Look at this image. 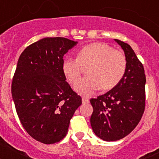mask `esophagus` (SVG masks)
I'll list each match as a JSON object with an SVG mask.
<instances>
[{
  "label": "esophagus",
  "instance_id": "esophagus-1",
  "mask_svg": "<svg viewBox=\"0 0 159 159\" xmlns=\"http://www.w3.org/2000/svg\"><path fill=\"white\" fill-rule=\"evenodd\" d=\"M82 102H83V103H87V102H89V99H88V98H87V97H83Z\"/></svg>",
  "mask_w": 159,
  "mask_h": 159
}]
</instances>
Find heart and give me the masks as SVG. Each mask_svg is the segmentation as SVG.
Here are the masks:
<instances>
[{
  "label": "heart",
  "instance_id": "obj_1",
  "mask_svg": "<svg viewBox=\"0 0 159 159\" xmlns=\"http://www.w3.org/2000/svg\"><path fill=\"white\" fill-rule=\"evenodd\" d=\"M88 66V75L80 79L74 90L83 95H91L99 88L110 90L121 81L127 68V60L122 52L106 43H92L79 50L77 58L63 60L62 71L70 83H75L82 67Z\"/></svg>",
  "mask_w": 159,
  "mask_h": 159
}]
</instances>
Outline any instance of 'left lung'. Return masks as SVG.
<instances>
[{
    "label": "left lung",
    "instance_id": "8db88e82",
    "mask_svg": "<svg viewBox=\"0 0 159 159\" xmlns=\"http://www.w3.org/2000/svg\"><path fill=\"white\" fill-rule=\"evenodd\" d=\"M121 46L127 68L121 81L104 95L90 100L93 107L91 125L104 141L128 135L141 120L145 109L146 75L143 65L128 43L115 39Z\"/></svg>",
    "mask_w": 159,
    "mask_h": 159
}]
</instances>
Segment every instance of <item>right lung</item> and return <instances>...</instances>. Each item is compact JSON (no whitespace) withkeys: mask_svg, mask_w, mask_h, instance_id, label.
<instances>
[{"mask_svg":"<svg viewBox=\"0 0 159 159\" xmlns=\"http://www.w3.org/2000/svg\"><path fill=\"white\" fill-rule=\"evenodd\" d=\"M77 41L45 37L20 54L12 82L17 116L28 134L44 144L66 136L70 120L82 104L62 71L64 56Z\"/></svg>","mask_w":159,"mask_h":159,"instance_id":"right-lung-1","label":"right lung"}]
</instances>
